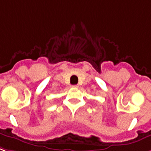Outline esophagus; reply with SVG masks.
Instances as JSON below:
<instances>
[{
  "label": "esophagus",
  "instance_id": "esophagus-1",
  "mask_svg": "<svg viewBox=\"0 0 151 151\" xmlns=\"http://www.w3.org/2000/svg\"><path fill=\"white\" fill-rule=\"evenodd\" d=\"M72 87H73V88H78V85H74V86H72Z\"/></svg>",
  "mask_w": 151,
  "mask_h": 151
}]
</instances>
